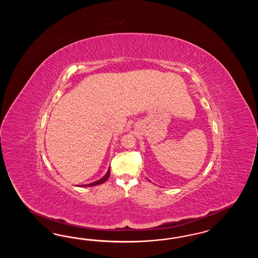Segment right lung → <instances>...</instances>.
<instances>
[{"label":"right lung","instance_id":"right-lung-1","mask_svg":"<svg viewBox=\"0 0 258 258\" xmlns=\"http://www.w3.org/2000/svg\"><path fill=\"white\" fill-rule=\"evenodd\" d=\"M109 174H110V167H109L108 171H107V173L105 174V176H104L103 178H101V179H99V180H96V181H94V182H92V183H89V184H82V185H80V186H82V187H91V186H94V185H99V184L105 182L106 180L109 179ZM78 186H79V185H78Z\"/></svg>","mask_w":258,"mask_h":258}]
</instances>
